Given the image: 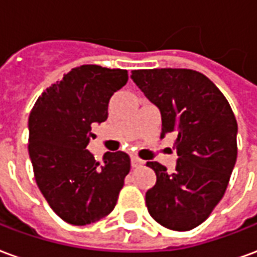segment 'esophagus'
Segmentation results:
<instances>
[{
  "instance_id": "obj_1",
  "label": "esophagus",
  "mask_w": 257,
  "mask_h": 257,
  "mask_svg": "<svg viewBox=\"0 0 257 257\" xmlns=\"http://www.w3.org/2000/svg\"><path fill=\"white\" fill-rule=\"evenodd\" d=\"M131 164H132V167L134 168H139L143 165V161L138 158V157H132V160H131Z\"/></svg>"
}]
</instances>
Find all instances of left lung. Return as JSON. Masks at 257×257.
Instances as JSON below:
<instances>
[{
  "label": "left lung",
  "mask_w": 257,
  "mask_h": 257,
  "mask_svg": "<svg viewBox=\"0 0 257 257\" xmlns=\"http://www.w3.org/2000/svg\"><path fill=\"white\" fill-rule=\"evenodd\" d=\"M132 79L161 111V139L176 136L173 172L147 162L157 176L146 193L149 213L169 230H193L226 193L237 161L235 115L219 88L190 68L134 70Z\"/></svg>",
  "instance_id": "obj_1"
}]
</instances>
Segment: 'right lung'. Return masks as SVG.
I'll list each match as a JSON object with an SVG mask.
<instances>
[{
    "label": "right lung",
    "instance_id": "obj_1",
    "mask_svg": "<svg viewBox=\"0 0 257 257\" xmlns=\"http://www.w3.org/2000/svg\"><path fill=\"white\" fill-rule=\"evenodd\" d=\"M128 71L84 64L64 74L37 99L29 117V154L34 178L53 212L74 226L110 215L125 176L126 153H106L103 164L86 150L92 123L104 122L111 96Z\"/></svg>",
    "mask_w": 257,
    "mask_h": 257
}]
</instances>
